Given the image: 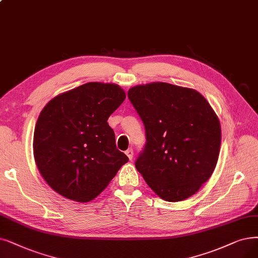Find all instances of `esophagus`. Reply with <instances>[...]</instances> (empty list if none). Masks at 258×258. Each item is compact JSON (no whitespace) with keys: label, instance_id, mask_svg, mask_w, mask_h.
<instances>
[{"label":"esophagus","instance_id":"esophagus-1","mask_svg":"<svg viewBox=\"0 0 258 258\" xmlns=\"http://www.w3.org/2000/svg\"><path fill=\"white\" fill-rule=\"evenodd\" d=\"M126 156L129 158V160L130 161H132V159H133V150L132 149H128V150H126Z\"/></svg>","mask_w":258,"mask_h":258}]
</instances>
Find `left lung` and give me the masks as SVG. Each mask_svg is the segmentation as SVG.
Instances as JSON below:
<instances>
[{"mask_svg": "<svg viewBox=\"0 0 258 258\" xmlns=\"http://www.w3.org/2000/svg\"><path fill=\"white\" fill-rule=\"evenodd\" d=\"M128 97L146 131L138 171L160 198H189L217 165L221 128L215 111L199 92L166 82L136 86Z\"/></svg>", "mask_w": 258, "mask_h": 258, "instance_id": "obj_1", "label": "left lung"}]
</instances>
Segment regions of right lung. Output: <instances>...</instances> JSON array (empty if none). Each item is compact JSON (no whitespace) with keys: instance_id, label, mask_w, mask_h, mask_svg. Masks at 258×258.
I'll return each mask as SVG.
<instances>
[{"instance_id":"right-lung-1","label":"right lung","mask_w":258,"mask_h":258,"mask_svg":"<svg viewBox=\"0 0 258 258\" xmlns=\"http://www.w3.org/2000/svg\"><path fill=\"white\" fill-rule=\"evenodd\" d=\"M115 84L88 82L47 102L34 133V157L45 182L59 195L89 202L129 161L115 145L108 118L125 100Z\"/></svg>"}]
</instances>
